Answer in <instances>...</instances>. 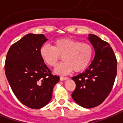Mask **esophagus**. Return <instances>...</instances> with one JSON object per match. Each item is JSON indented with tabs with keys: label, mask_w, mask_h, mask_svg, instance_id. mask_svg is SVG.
I'll use <instances>...</instances> for the list:
<instances>
[{
	"label": "esophagus",
	"mask_w": 123,
	"mask_h": 123,
	"mask_svg": "<svg viewBox=\"0 0 123 123\" xmlns=\"http://www.w3.org/2000/svg\"><path fill=\"white\" fill-rule=\"evenodd\" d=\"M68 78L67 77H62V76H61L60 77V80H61V81H63V80H68Z\"/></svg>",
	"instance_id": "34e87169"
}]
</instances>
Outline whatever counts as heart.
I'll use <instances>...</instances> for the list:
<instances>
[{
	"instance_id": "obj_1",
	"label": "heart",
	"mask_w": 123,
	"mask_h": 123,
	"mask_svg": "<svg viewBox=\"0 0 123 123\" xmlns=\"http://www.w3.org/2000/svg\"><path fill=\"white\" fill-rule=\"evenodd\" d=\"M40 56L47 65L54 67L62 56L64 62L55 68V72L61 75L82 72L90 65L93 48L89 43L69 38L58 39L54 41L53 47L45 44L40 48Z\"/></svg>"
}]
</instances>
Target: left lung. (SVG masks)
Segmentation results:
<instances>
[{"label": "left lung", "instance_id": "obj_1", "mask_svg": "<svg viewBox=\"0 0 123 123\" xmlns=\"http://www.w3.org/2000/svg\"><path fill=\"white\" fill-rule=\"evenodd\" d=\"M88 39L95 49V58L88 69L72 78L75 89L71 96L80 105L92 108L102 104L112 91L117 76V60L108 42L92 34Z\"/></svg>", "mask_w": 123, "mask_h": 123}]
</instances>
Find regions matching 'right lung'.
<instances>
[{
    "instance_id": "add662e5",
    "label": "right lung",
    "mask_w": 123,
    "mask_h": 123,
    "mask_svg": "<svg viewBox=\"0 0 123 123\" xmlns=\"http://www.w3.org/2000/svg\"><path fill=\"white\" fill-rule=\"evenodd\" d=\"M47 40L43 34H27L11 45L6 56L5 71L12 91L22 104L32 109L48 104L60 80L40 56V48Z\"/></svg>"
}]
</instances>
